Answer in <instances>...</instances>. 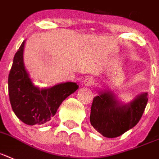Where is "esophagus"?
Here are the masks:
<instances>
[{"label":"esophagus","mask_w":159,"mask_h":159,"mask_svg":"<svg viewBox=\"0 0 159 159\" xmlns=\"http://www.w3.org/2000/svg\"><path fill=\"white\" fill-rule=\"evenodd\" d=\"M95 84V80H94L93 78L92 77H87L85 79L84 81V84L87 87H90V86H93V85Z\"/></svg>","instance_id":"obj_1"}]
</instances>
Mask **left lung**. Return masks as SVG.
Listing matches in <instances>:
<instances>
[{
	"label": "left lung",
	"mask_w": 159,
	"mask_h": 159,
	"mask_svg": "<svg viewBox=\"0 0 159 159\" xmlns=\"http://www.w3.org/2000/svg\"><path fill=\"white\" fill-rule=\"evenodd\" d=\"M147 102L146 93L130 104L120 105L111 92H100L93 101L90 123L103 136L118 137L138 124Z\"/></svg>",
	"instance_id": "8db88e82"
}]
</instances>
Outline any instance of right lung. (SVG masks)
<instances>
[{"mask_svg": "<svg viewBox=\"0 0 159 159\" xmlns=\"http://www.w3.org/2000/svg\"><path fill=\"white\" fill-rule=\"evenodd\" d=\"M23 41L14 55L8 78L9 97L17 117L28 125L44 124L54 116L61 102L79 88L75 83L67 82L50 89L35 87L23 64Z\"/></svg>", "mask_w": 159, "mask_h": 159, "instance_id": "add662e5", "label": "right lung"}]
</instances>
